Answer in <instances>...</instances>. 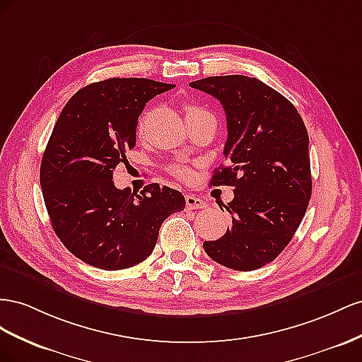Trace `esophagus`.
<instances>
[{
  "label": "esophagus",
  "instance_id": "obj_1",
  "mask_svg": "<svg viewBox=\"0 0 362 362\" xmlns=\"http://www.w3.org/2000/svg\"><path fill=\"white\" fill-rule=\"evenodd\" d=\"M185 202H187L188 209H203V208H206V203L200 197H195V195H192V194H188L187 197H185Z\"/></svg>",
  "mask_w": 362,
  "mask_h": 362
}]
</instances>
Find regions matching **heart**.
Listing matches in <instances>:
<instances>
[{"mask_svg": "<svg viewBox=\"0 0 362 362\" xmlns=\"http://www.w3.org/2000/svg\"><path fill=\"white\" fill-rule=\"evenodd\" d=\"M185 112H187V118H188V117L199 115V113H203L204 110L200 109L199 106H195V105H187V106H185ZM138 127H139V130H142V127H144V118L139 121V126ZM173 171L175 173V175H179L180 179H188L189 177V170L187 167H183V165H175V167L173 168Z\"/></svg>", "mask_w": 362, "mask_h": 362, "instance_id": "heart-1", "label": "heart"}]
</instances>
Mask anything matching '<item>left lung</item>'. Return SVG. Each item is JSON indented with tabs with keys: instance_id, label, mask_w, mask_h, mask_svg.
<instances>
[{
	"instance_id": "8db88e82",
	"label": "left lung",
	"mask_w": 362,
	"mask_h": 362,
	"mask_svg": "<svg viewBox=\"0 0 362 362\" xmlns=\"http://www.w3.org/2000/svg\"><path fill=\"white\" fill-rule=\"evenodd\" d=\"M218 100L226 112V165L212 187H233L224 208L232 226L204 241L211 259L238 272L274 261L300 226L313 192L309 138L291 101L247 76L208 77L189 83Z\"/></svg>"
}]
</instances>
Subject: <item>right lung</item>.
Returning <instances> with one entry per match:
<instances>
[{
    "mask_svg": "<svg viewBox=\"0 0 362 362\" xmlns=\"http://www.w3.org/2000/svg\"><path fill=\"white\" fill-rule=\"evenodd\" d=\"M174 85L107 78L80 89L60 112L40 163L51 226L66 249L101 270L130 268L151 255L162 223L185 209L182 192L150 183L118 189L113 170L136 146L146 103Z\"/></svg>",
    "mask_w": 362,
    "mask_h": 362,
    "instance_id": "obj_1",
    "label": "right lung"
}]
</instances>
